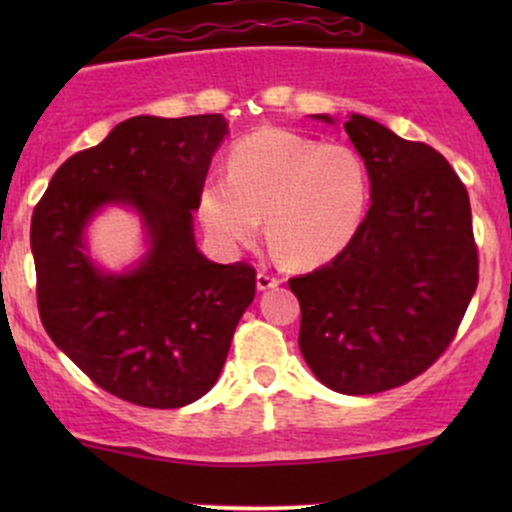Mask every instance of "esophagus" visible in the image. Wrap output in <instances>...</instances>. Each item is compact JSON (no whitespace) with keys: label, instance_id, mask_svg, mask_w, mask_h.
I'll return each mask as SVG.
<instances>
[{"label":"esophagus","instance_id":"1","mask_svg":"<svg viewBox=\"0 0 512 512\" xmlns=\"http://www.w3.org/2000/svg\"><path fill=\"white\" fill-rule=\"evenodd\" d=\"M281 281H284V279H281V276L267 272V269H260V272H257V289H260V291L276 289V286H279Z\"/></svg>","mask_w":512,"mask_h":512}]
</instances>
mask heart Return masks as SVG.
<instances>
[{"mask_svg":"<svg viewBox=\"0 0 512 512\" xmlns=\"http://www.w3.org/2000/svg\"><path fill=\"white\" fill-rule=\"evenodd\" d=\"M226 170L199 190V219L226 245L255 243L267 216L276 255L317 267L349 248L366 221L368 163L346 144L264 127L231 146Z\"/></svg>","mask_w":512,"mask_h":512,"instance_id":"1","label":"heart"}]
</instances>
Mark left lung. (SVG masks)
Returning a JSON list of instances; mask_svg holds the SVG:
<instances>
[{
    "instance_id": "left-lung-1",
    "label": "left lung",
    "mask_w": 512,
    "mask_h": 512,
    "mask_svg": "<svg viewBox=\"0 0 512 512\" xmlns=\"http://www.w3.org/2000/svg\"><path fill=\"white\" fill-rule=\"evenodd\" d=\"M344 129L368 163L366 221L349 248L289 286L301 303L298 346L317 380L373 395L443 356L477 291L479 252L467 187L433 146L363 115Z\"/></svg>"
}]
</instances>
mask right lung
I'll list each match as a JSON object with an SVG mask.
<instances>
[{
  "label": "right lung",
  "instance_id": "obj_1",
  "mask_svg": "<svg viewBox=\"0 0 512 512\" xmlns=\"http://www.w3.org/2000/svg\"><path fill=\"white\" fill-rule=\"evenodd\" d=\"M226 132L221 115L129 117L67 158L33 209L45 332L98 387L139 407L178 409L207 395L255 298L252 264L209 262L192 236V211ZM110 201L132 203L152 238L145 262L120 277L98 273L80 240Z\"/></svg>",
  "mask_w": 512,
  "mask_h": 512
}]
</instances>
